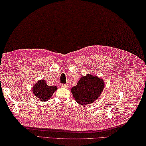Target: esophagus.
Returning <instances> with one entry per match:
<instances>
[{
  "instance_id": "obj_1",
  "label": "esophagus",
  "mask_w": 146,
  "mask_h": 146,
  "mask_svg": "<svg viewBox=\"0 0 146 146\" xmlns=\"http://www.w3.org/2000/svg\"><path fill=\"white\" fill-rule=\"evenodd\" d=\"M61 86H62V87H65V88H66V87H67L68 84H61Z\"/></svg>"
}]
</instances>
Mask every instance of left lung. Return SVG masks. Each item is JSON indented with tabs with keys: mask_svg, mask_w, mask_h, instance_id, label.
<instances>
[{
	"mask_svg": "<svg viewBox=\"0 0 146 146\" xmlns=\"http://www.w3.org/2000/svg\"><path fill=\"white\" fill-rule=\"evenodd\" d=\"M105 87L103 79L87 74L80 78L77 85L71 89L73 98L79 104L87 105L98 99Z\"/></svg>",
	"mask_w": 146,
	"mask_h": 146,
	"instance_id": "1",
	"label": "left lung"
}]
</instances>
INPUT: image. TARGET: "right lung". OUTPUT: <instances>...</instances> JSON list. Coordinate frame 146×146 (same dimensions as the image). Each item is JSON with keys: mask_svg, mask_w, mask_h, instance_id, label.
Here are the masks:
<instances>
[{"mask_svg": "<svg viewBox=\"0 0 146 146\" xmlns=\"http://www.w3.org/2000/svg\"><path fill=\"white\" fill-rule=\"evenodd\" d=\"M57 90L56 86H48L44 80L37 82L32 88V93L41 102H46L49 99L53 93Z\"/></svg>", "mask_w": 146, "mask_h": 146, "instance_id": "right-lung-1", "label": "right lung"}]
</instances>
